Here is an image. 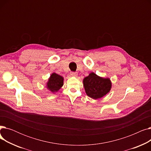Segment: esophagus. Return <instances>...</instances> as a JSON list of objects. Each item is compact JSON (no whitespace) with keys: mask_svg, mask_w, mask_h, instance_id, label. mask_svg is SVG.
<instances>
[{"mask_svg":"<svg viewBox=\"0 0 151 151\" xmlns=\"http://www.w3.org/2000/svg\"><path fill=\"white\" fill-rule=\"evenodd\" d=\"M70 75H71V76H75V77H76V76H78V73H77L76 72H71V73H70Z\"/></svg>","mask_w":151,"mask_h":151,"instance_id":"esophagus-1","label":"esophagus"}]
</instances>
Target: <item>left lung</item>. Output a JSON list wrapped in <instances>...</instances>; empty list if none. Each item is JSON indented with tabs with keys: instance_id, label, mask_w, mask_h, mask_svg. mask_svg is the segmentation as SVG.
I'll use <instances>...</instances> for the list:
<instances>
[{
	"instance_id": "8db88e82",
	"label": "left lung",
	"mask_w": 151,
	"mask_h": 151,
	"mask_svg": "<svg viewBox=\"0 0 151 151\" xmlns=\"http://www.w3.org/2000/svg\"><path fill=\"white\" fill-rule=\"evenodd\" d=\"M83 82L87 96L94 100L105 96L112 87V83L109 78L99 76L93 72L85 77Z\"/></svg>"
}]
</instances>
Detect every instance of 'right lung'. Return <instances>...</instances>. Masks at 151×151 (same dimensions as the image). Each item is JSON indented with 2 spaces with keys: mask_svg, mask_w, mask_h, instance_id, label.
I'll return each mask as SVG.
<instances>
[{
  "mask_svg": "<svg viewBox=\"0 0 151 151\" xmlns=\"http://www.w3.org/2000/svg\"><path fill=\"white\" fill-rule=\"evenodd\" d=\"M63 85V77L54 72L48 78L46 84V88L51 92L55 93L60 90Z\"/></svg>",
  "mask_w": 151,
  "mask_h": 151,
  "instance_id": "add662e5",
  "label": "right lung"
}]
</instances>
